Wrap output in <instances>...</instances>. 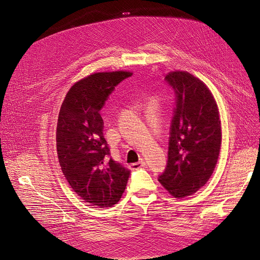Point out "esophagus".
I'll return each mask as SVG.
<instances>
[{
    "instance_id": "1",
    "label": "esophagus",
    "mask_w": 260,
    "mask_h": 260,
    "mask_svg": "<svg viewBox=\"0 0 260 260\" xmlns=\"http://www.w3.org/2000/svg\"><path fill=\"white\" fill-rule=\"evenodd\" d=\"M144 166H145V162H144L143 160H141V161L132 164V165H131V169H132V170H137V169L142 168V167H144Z\"/></svg>"
}]
</instances>
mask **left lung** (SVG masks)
Returning <instances> with one entry per match:
<instances>
[{
	"label": "left lung",
	"mask_w": 260,
	"mask_h": 260,
	"mask_svg": "<svg viewBox=\"0 0 260 260\" xmlns=\"http://www.w3.org/2000/svg\"><path fill=\"white\" fill-rule=\"evenodd\" d=\"M165 79L175 89L168 162L158 181L170 195L182 199L198 192L215 170L221 146V121L208 86L187 72H170Z\"/></svg>",
	"instance_id": "1"
}]
</instances>
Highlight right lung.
Segmentation results:
<instances>
[{
  "mask_svg": "<svg viewBox=\"0 0 260 260\" xmlns=\"http://www.w3.org/2000/svg\"><path fill=\"white\" fill-rule=\"evenodd\" d=\"M131 75L125 70L89 75L69 89L58 114L56 148L61 171L74 192L91 206H114L130 176L109 157L100 111L115 86Z\"/></svg>",
  "mask_w": 260,
  "mask_h": 260,
  "instance_id": "1",
  "label": "right lung"
}]
</instances>
